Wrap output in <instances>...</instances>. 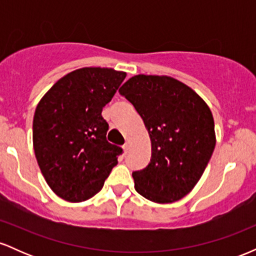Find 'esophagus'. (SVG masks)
I'll use <instances>...</instances> for the list:
<instances>
[{"instance_id":"34e87169","label":"esophagus","mask_w":256,"mask_h":256,"mask_svg":"<svg viewBox=\"0 0 256 256\" xmlns=\"http://www.w3.org/2000/svg\"><path fill=\"white\" fill-rule=\"evenodd\" d=\"M122 148H124V152H126V154H128V150H130V144H128V142H126V143H125V144H124V146H122Z\"/></svg>"}]
</instances>
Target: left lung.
Instances as JSON below:
<instances>
[{
	"mask_svg": "<svg viewBox=\"0 0 256 256\" xmlns=\"http://www.w3.org/2000/svg\"><path fill=\"white\" fill-rule=\"evenodd\" d=\"M119 92L136 108L152 140L148 166L132 172L136 192L158 204L188 195L216 146L212 112L188 85L167 76L138 74Z\"/></svg>",
	"mask_w": 256,
	"mask_h": 256,
	"instance_id": "8db88e82",
	"label": "left lung"
}]
</instances>
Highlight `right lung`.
Instances as JSON below:
<instances>
[{
    "label": "right lung",
    "mask_w": 256,
    "mask_h": 256,
    "mask_svg": "<svg viewBox=\"0 0 256 256\" xmlns=\"http://www.w3.org/2000/svg\"><path fill=\"white\" fill-rule=\"evenodd\" d=\"M126 77L101 67L76 70L58 80L38 104L34 116V149L52 190L82 202L104 186L122 148L107 140L102 108Z\"/></svg>",
    "instance_id": "1"
}]
</instances>
